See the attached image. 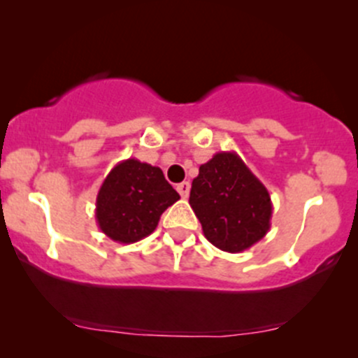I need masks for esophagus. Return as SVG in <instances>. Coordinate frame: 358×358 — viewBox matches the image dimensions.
<instances>
[{
  "instance_id": "34e87169",
  "label": "esophagus",
  "mask_w": 358,
  "mask_h": 358,
  "mask_svg": "<svg viewBox=\"0 0 358 358\" xmlns=\"http://www.w3.org/2000/svg\"><path fill=\"white\" fill-rule=\"evenodd\" d=\"M176 190H178V194L183 197V199H187L190 194V183L189 182L178 183V185H176Z\"/></svg>"
}]
</instances>
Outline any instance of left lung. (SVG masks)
<instances>
[{
    "label": "left lung",
    "instance_id": "8db88e82",
    "mask_svg": "<svg viewBox=\"0 0 358 358\" xmlns=\"http://www.w3.org/2000/svg\"><path fill=\"white\" fill-rule=\"evenodd\" d=\"M189 204L206 239L222 251H246L270 230L268 190L236 152H216L201 164Z\"/></svg>",
    "mask_w": 358,
    "mask_h": 358
}]
</instances>
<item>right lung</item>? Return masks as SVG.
I'll list each match as a JSON object with an SVG mask.
<instances>
[{
  "label": "right lung",
  "instance_id": "obj_1",
  "mask_svg": "<svg viewBox=\"0 0 358 358\" xmlns=\"http://www.w3.org/2000/svg\"><path fill=\"white\" fill-rule=\"evenodd\" d=\"M180 199L161 168L135 157L110 169L96 196L99 229L119 244H133L156 230L162 213Z\"/></svg>",
  "mask_w": 358,
  "mask_h": 358
}]
</instances>
